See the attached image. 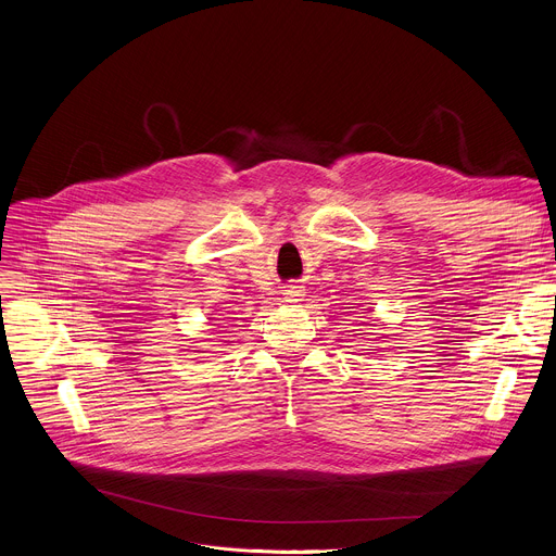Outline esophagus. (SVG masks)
<instances>
[{"mask_svg": "<svg viewBox=\"0 0 556 556\" xmlns=\"http://www.w3.org/2000/svg\"><path fill=\"white\" fill-rule=\"evenodd\" d=\"M283 294H286L283 299H286L288 303H296V301H301V296H303V292H301V288H299V286H290Z\"/></svg>", "mask_w": 556, "mask_h": 556, "instance_id": "obj_1", "label": "esophagus"}]
</instances>
